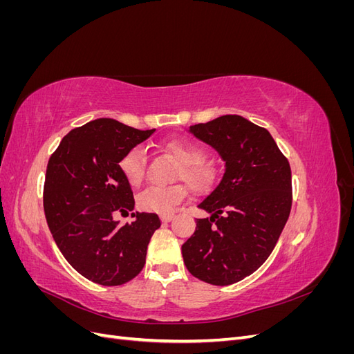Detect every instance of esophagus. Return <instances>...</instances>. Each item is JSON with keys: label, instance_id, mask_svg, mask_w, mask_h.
<instances>
[{"label": "esophagus", "instance_id": "1", "mask_svg": "<svg viewBox=\"0 0 354 354\" xmlns=\"http://www.w3.org/2000/svg\"><path fill=\"white\" fill-rule=\"evenodd\" d=\"M160 221H164V223H168V221H171V220H173V214H171V212H167V214H160Z\"/></svg>", "mask_w": 354, "mask_h": 354}]
</instances>
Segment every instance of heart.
<instances>
[{
  "label": "heart",
  "instance_id": "heart-1",
  "mask_svg": "<svg viewBox=\"0 0 354 354\" xmlns=\"http://www.w3.org/2000/svg\"><path fill=\"white\" fill-rule=\"evenodd\" d=\"M160 149L180 164V168L176 173V180H183L190 192L202 195L216 183L217 169L212 164L203 160L205 152L199 146L183 140H169L160 146ZM120 168L128 183L134 187L140 186L146 173L145 152L138 147L131 149L120 160ZM185 195L186 190L181 185L169 187H149L138 196L137 205L147 212L165 214L173 211L176 205L185 199Z\"/></svg>",
  "mask_w": 354,
  "mask_h": 354
}]
</instances>
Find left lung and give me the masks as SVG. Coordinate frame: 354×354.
<instances>
[{"label": "left lung", "instance_id": "1", "mask_svg": "<svg viewBox=\"0 0 354 354\" xmlns=\"http://www.w3.org/2000/svg\"><path fill=\"white\" fill-rule=\"evenodd\" d=\"M190 133L226 164L218 186L199 202L211 212L181 245L187 270L211 285H232L269 259L292 205L291 167L270 133L239 115H223Z\"/></svg>", "mask_w": 354, "mask_h": 354}]
</instances>
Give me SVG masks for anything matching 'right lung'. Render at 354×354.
Here are the masks:
<instances>
[{
    "instance_id": "add662e5",
    "label": "right lung",
    "mask_w": 354,
    "mask_h": 354,
    "mask_svg": "<svg viewBox=\"0 0 354 354\" xmlns=\"http://www.w3.org/2000/svg\"><path fill=\"white\" fill-rule=\"evenodd\" d=\"M155 130H137L111 118L73 128L50 156L44 183L48 229L66 261L88 281L116 286L146 263L149 241L160 221L133 212L121 226L113 212L134 208L133 190L120 160Z\"/></svg>"
}]
</instances>
